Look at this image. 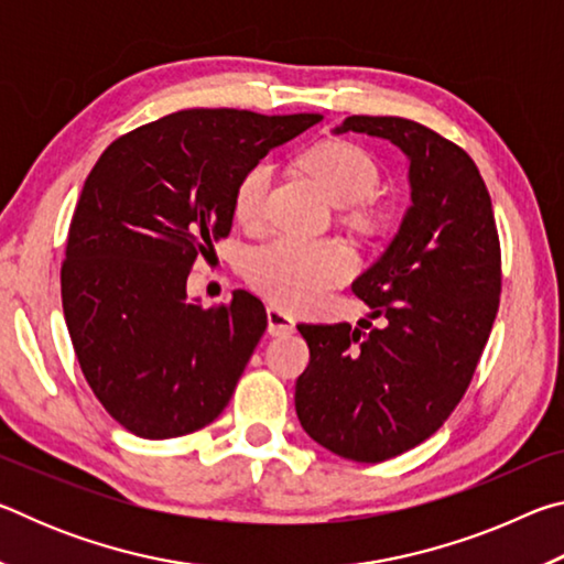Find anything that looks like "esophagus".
Returning <instances> with one entry per match:
<instances>
[{
    "label": "esophagus",
    "mask_w": 564,
    "mask_h": 564,
    "mask_svg": "<svg viewBox=\"0 0 564 564\" xmlns=\"http://www.w3.org/2000/svg\"><path fill=\"white\" fill-rule=\"evenodd\" d=\"M265 318H269L271 336H289V333H293L295 328V321L285 311L275 308V305H269V308H265Z\"/></svg>",
    "instance_id": "obj_1"
}]
</instances>
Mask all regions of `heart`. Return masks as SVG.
<instances>
[{"instance_id":"b5f03b06","label":"heart","mask_w":564,"mask_h":564,"mask_svg":"<svg viewBox=\"0 0 564 564\" xmlns=\"http://www.w3.org/2000/svg\"><path fill=\"white\" fill-rule=\"evenodd\" d=\"M303 169L318 178L326 194L338 206H360L378 194L380 166L366 147L348 139H326L303 151ZM273 166L256 161L234 188V216L243 226H256L263 218ZM356 271V256L336 238L273 236L253 246L243 259V275L256 291L289 311H308L326 293L346 283Z\"/></svg>"}]
</instances>
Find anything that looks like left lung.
<instances>
[{
	"instance_id": "8db88e82",
	"label": "left lung",
	"mask_w": 564,
	"mask_h": 564,
	"mask_svg": "<svg viewBox=\"0 0 564 564\" xmlns=\"http://www.w3.org/2000/svg\"><path fill=\"white\" fill-rule=\"evenodd\" d=\"M340 131L393 141L410 159L413 206L352 293L386 318L299 323L311 362L295 413L313 441L383 463L427 441L460 403L500 305L502 261L488 186L465 149L400 117H348Z\"/></svg>"
}]
</instances>
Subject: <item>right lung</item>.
Segmentation results:
<instances>
[{
  "label": "right lung",
  "mask_w": 564,
  "mask_h": 564,
  "mask_svg": "<svg viewBox=\"0 0 564 564\" xmlns=\"http://www.w3.org/2000/svg\"><path fill=\"white\" fill-rule=\"evenodd\" d=\"M318 121L186 109L123 133L89 171L62 305L84 378L129 433L188 435L228 405L269 318L243 289L218 308L188 301V271L231 234L243 171Z\"/></svg>",
  "instance_id": "obj_1"
}]
</instances>
